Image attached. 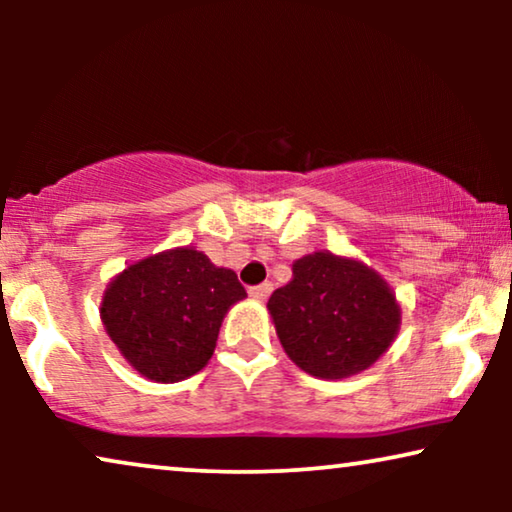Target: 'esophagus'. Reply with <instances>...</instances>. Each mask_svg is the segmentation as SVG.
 I'll use <instances>...</instances> for the list:
<instances>
[{"label":"esophagus","instance_id":"esophagus-1","mask_svg":"<svg viewBox=\"0 0 512 512\" xmlns=\"http://www.w3.org/2000/svg\"><path fill=\"white\" fill-rule=\"evenodd\" d=\"M272 293V284L265 282V284H258V286H251L249 289V296L256 298V300H265Z\"/></svg>","mask_w":512,"mask_h":512}]
</instances>
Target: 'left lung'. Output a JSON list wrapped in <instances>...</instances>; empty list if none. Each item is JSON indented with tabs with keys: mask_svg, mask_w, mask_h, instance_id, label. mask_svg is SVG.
Masks as SVG:
<instances>
[{
	"mask_svg": "<svg viewBox=\"0 0 512 512\" xmlns=\"http://www.w3.org/2000/svg\"><path fill=\"white\" fill-rule=\"evenodd\" d=\"M291 361L321 380L361 373L387 352L401 307L387 282L359 261L317 251L293 263V279L268 300Z\"/></svg>",
	"mask_w": 512,
	"mask_h": 512,
	"instance_id": "8db88e82",
	"label": "left lung"
}]
</instances>
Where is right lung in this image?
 I'll use <instances>...</instances> for the list:
<instances>
[{
    "mask_svg": "<svg viewBox=\"0 0 512 512\" xmlns=\"http://www.w3.org/2000/svg\"><path fill=\"white\" fill-rule=\"evenodd\" d=\"M247 296L233 270L191 247L130 265L109 284L102 321L139 373L156 382L191 377L212 359L221 321Z\"/></svg>",
    "mask_w": 512,
    "mask_h": 512,
    "instance_id": "1",
    "label": "right lung"
}]
</instances>
